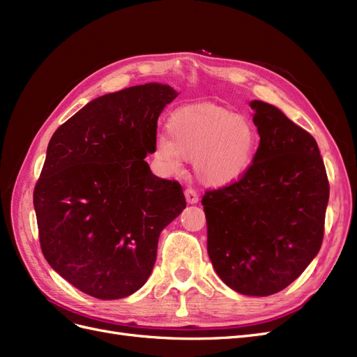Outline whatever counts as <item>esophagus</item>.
<instances>
[{"label": "esophagus", "mask_w": 357, "mask_h": 357, "mask_svg": "<svg viewBox=\"0 0 357 357\" xmlns=\"http://www.w3.org/2000/svg\"><path fill=\"white\" fill-rule=\"evenodd\" d=\"M185 197H186V201H188L189 204H197L198 199H199V195L197 193V190L192 189V188H188V189L185 190Z\"/></svg>", "instance_id": "34e87169"}]
</instances>
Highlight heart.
<instances>
[{
	"label": "heart",
	"mask_w": 357,
	"mask_h": 357,
	"mask_svg": "<svg viewBox=\"0 0 357 357\" xmlns=\"http://www.w3.org/2000/svg\"><path fill=\"white\" fill-rule=\"evenodd\" d=\"M167 131L168 135L155 139V156L162 167L176 172L183 159H193L199 180L213 188L243 178L261 139L250 119L211 104L181 107L171 114Z\"/></svg>",
	"instance_id": "obj_1"
}]
</instances>
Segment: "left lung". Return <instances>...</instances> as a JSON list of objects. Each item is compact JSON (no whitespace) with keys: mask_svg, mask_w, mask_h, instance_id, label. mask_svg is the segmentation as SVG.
I'll use <instances>...</instances> for the list:
<instances>
[{"mask_svg":"<svg viewBox=\"0 0 357 357\" xmlns=\"http://www.w3.org/2000/svg\"><path fill=\"white\" fill-rule=\"evenodd\" d=\"M259 149L238 181L204 193L207 250L225 284L268 296L319 253L329 181L316 139L277 107L252 101Z\"/></svg>","mask_w":357,"mask_h":357,"instance_id":"left-lung-1","label":"left lung"}]
</instances>
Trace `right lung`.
Returning <instances> with one entry per match:
<instances>
[{
	"mask_svg": "<svg viewBox=\"0 0 357 357\" xmlns=\"http://www.w3.org/2000/svg\"><path fill=\"white\" fill-rule=\"evenodd\" d=\"M177 95L159 83L107 93L50 138L34 188L41 252L86 295L121 299L143 287L162 229L186 207L180 183L144 160Z\"/></svg>",
	"mask_w": 357,
	"mask_h": 357,
	"instance_id": "add662e5",
	"label": "right lung"
}]
</instances>
